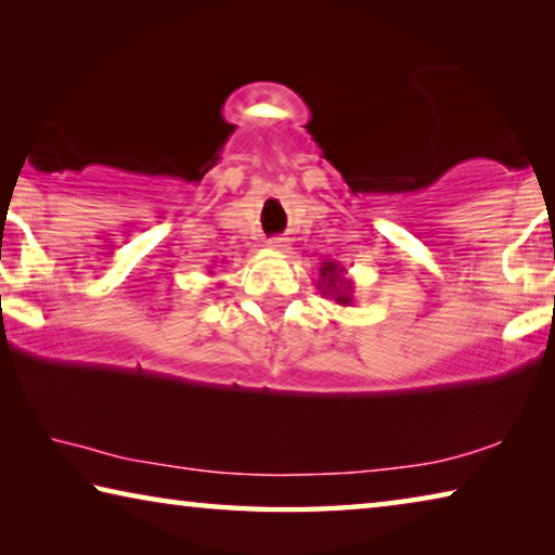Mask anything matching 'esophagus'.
Returning a JSON list of instances; mask_svg holds the SVG:
<instances>
[{
    "label": "esophagus",
    "instance_id": "1",
    "mask_svg": "<svg viewBox=\"0 0 555 555\" xmlns=\"http://www.w3.org/2000/svg\"><path fill=\"white\" fill-rule=\"evenodd\" d=\"M269 249L284 251V249H286V237H271V240H269Z\"/></svg>",
    "mask_w": 555,
    "mask_h": 555
}]
</instances>
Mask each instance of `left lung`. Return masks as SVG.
Wrapping results in <instances>:
<instances>
[{
	"mask_svg": "<svg viewBox=\"0 0 555 555\" xmlns=\"http://www.w3.org/2000/svg\"><path fill=\"white\" fill-rule=\"evenodd\" d=\"M315 288L321 291L325 298H333L337 306H352L354 304V281L347 276V269L335 259H323L321 269H318Z\"/></svg>",
	"mask_w": 555,
	"mask_h": 555,
	"instance_id": "1",
	"label": "left lung"
}]
</instances>
